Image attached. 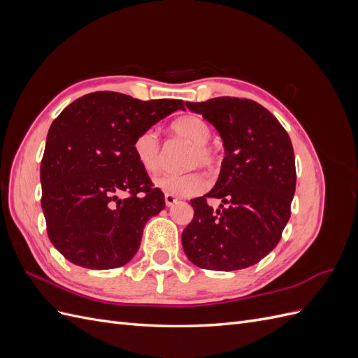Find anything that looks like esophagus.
Segmentation results:
<instances>
[{"instance_id":"obj_1","label":"esophagus","mask_w":358,"mask_h":358,"mask_svg":"<svg viewBox=\"0 0 358 358\" xmlns=\"http://www.w3.org/2000/svg\"><path fill=\"white\" fill-rule=\"evenodd\" d=\"M164 200H166V206H167V208H171V206H175V204L179 201L175 196H171V194H166Z\"/></svg>"}]
</instances>
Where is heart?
Listing matches in <instances>:
<instances>
[{
    "instance_id": "obj_1",
    "label": "heart",
    "mask_w": 358,
    "mask_h": 358,
    "mask_svg": "<svg viewBox=\"0 0 358 358\" xmlns=\"http://www.w3.org/2000/svg\"><path fill=\"white\" fill-rule=\"evenodd\" d=\"M171 134L192 146L185 159V167L192 169L201 166L212 170L216 166L215 150L208 145L212 138V128L203 117L187 115L176 119L170 127ZM133 152L142 167L149 175H154L161 169L162 152L159 140L154 129H145L138 133L133 143ZM155 187L166 194L178 197H189L200 194L208 187V180L199 171H188L182 175H162L155 179Z\"/></svg>"
}]
</instances>
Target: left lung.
I'll return each mask as SVG.
<instances>
[{"label":"left lung","instance_id":"obj_1","mask_svg":"<svg viewBox=\"0 0 358 358\" xmlns=\"http://www.w3.org/2000/svg\"><path fill=\"white\" fill-rule=\"evenodd\" d=\"M220 133L225 157L215 187L192 199L194 218L182 231L192 264L230 272L257 264L278 245L296 192V161L278 119L252 100L218 96L187 103ZM222 200L213 211L205 201Z\"/></svg>","mask_w":358,"mask_h":358}]
</instances>
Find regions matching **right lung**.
<instances>
[{
  "mask_svg": "<svg viewBox=\"0 0 358 358\" xmlns=\"http://www.w3.org/2000/svg\"><path fill=\"white\" fill-rule=\"evenodd\" d=\"M179 109L180 100L104 91L80 96L52 122L40 167L41 209L52 245L69 262L104 270L136 255L146 222L166 200L138 166L134 138Z\"/></svg>",
  "mask_w": 358,
  "mask_h": 358,
  "instance_id": "right-lung-1",
  "label": "right lung"
}]
</instances>
